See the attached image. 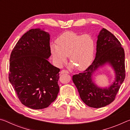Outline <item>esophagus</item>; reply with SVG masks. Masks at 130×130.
I'll list each match as a JSON object with an SVG mask.
<instances>
[{
	"label": "esophagus",
	"instance_id": "obj_1",
	"mask_svg": "<svg viewBox=\"0 0 130 130\" xmlns=\"http://www.w3.org/2000/svg\"><path fill=\"white\" fill-rule=\"evenodd\" d=\"M64 73H69V72L67 70H61V74H64Z\"/></svg>",
	"mask_w": 130,
	"mask_h": 130
}]
</instances>
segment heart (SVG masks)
Returning a JSON list of instances; mask_svg holds the SVG:
<instances>
[{
	"mask_svg": "<svg viewBox=\"0 0 130 130\" xmlns=\"http://www.w3.org/2000/svg\"><path fill=\"white\" fill-rule=\"evenodd\" d=\"M56 42L57 45H50V52L57 65L64 63L67 57L77 70H84L91 65L94 53V41L91 36L66 32Z\"/></svg>",
	"mask_w": 130,
	"mask_h": 130,
	"instance_id": "obj_1",
	"label": "heart"
}]
</instances>
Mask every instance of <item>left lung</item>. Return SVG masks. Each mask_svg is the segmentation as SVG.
Wrapping results in <instances>:
<instances>
[{
	"mask_svg": "<svg viewBox=\"0 0 130 130\" xmlns=\"http://www.w3.org/2000/svg\"><path fill=\"white\" fill-rule=\"evenodd\" d=\"M125 54L118 39L103 28L98 36L95 58L82 73L73 75L72 80L81 99L88 106L102 108L115 100L125 78ZM108 63L114 69L116 78L108 87H99L93 81V75L99 68Z\"/></svg>",
	"mask_w": 130,
	"mask_h": 130,
	"instance_id": "1",
	"label": "left lung"
}]
</instances>
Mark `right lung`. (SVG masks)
Returning a JSON list of instances; mask_svg holds the SVG:
<instances>
[{"label": "right lung", "mask_w": 130, "mask_h": 130, "mask_svg": "<svg viewBox=\"0 0 130 130\" xmlns=\"http://www.w3.org/2000/svg\"><path fill=\"white\" fill-rule=\"evenodd\" d=\"M50 35L31 29L18 41L11 53L8 78L23 105L34 109L49 107L60 88L59 68L50 63Z\"/></svg>", "instance_id": "right-lung-1"}]
</instances>
